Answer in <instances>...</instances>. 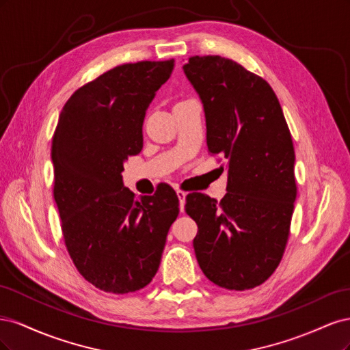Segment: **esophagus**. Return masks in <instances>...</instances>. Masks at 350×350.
<instances>
[{
    "instance_id": "34e87169",
    "label": "esophagus",
    "mask_w": 350,
    "mask_h": 350,
    "mask_svg": "<svg viewBox=\"0 0 350 350\" xmlns=\"http://www.w3.org/2000/svg\"><path fill=\"white\" fill-rule=\"evenodd\" d=\"M176 196L179 198V210H181V213L184 211V204H185V198H187V193L181 191V189H176Z\"/></svg>"
}]
</instances>
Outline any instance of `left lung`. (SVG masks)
I'll use <instances>...</instances> for the list:
<instances>
[{
	"mask_svg": "<svg viewBox=\"0 0 350 350\" xmlns=\"http://www.w3.org/2000/svg\"><path fill=\"white\" fill-rule=\"evenodd\" d=\"M203 103L207 147L228 159V189L217 200L187 196L198 232L194 251L206 278L247 291L278 269L296 198L291 131L270 84L238 62L191 57L183 67Z\"/></svg>",
	"mask_w": 350,
	"mask_h": 350,
	"instance_id": "obj_1",
	"label": "left lung"
}]
</instances>
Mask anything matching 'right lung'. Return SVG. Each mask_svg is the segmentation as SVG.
<instances>
[{
  "label": "right lung",
  "instance_id": "1",
  "mask_svg": "<svg viewBox=\"0 0 350 350\" xmlns=\"http://www.w3.org/2000/svg\"><path fill=\"white\" fill-rule=\"evenodd\" d=\"M174 59L107 71L72 93L52 137L54 198L70 257L100 291L135 292L161 264L179 201L167 185L135 200L124 187L129 156L143 149V121Z\"/></svg>",
  "mask_w": 350,
  "mask_h": 350
}]
</instances>
